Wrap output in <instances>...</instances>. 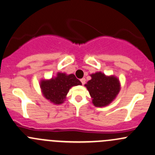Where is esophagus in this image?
Listing matches in <instances>:
<instances>
[{"instance_id":"obj_1","label":"esophagus","mask_w":155,"mask_h":155,"mask_svg":"<svg viewBox=\"0 0 155 155\" xmlns=\"http://www.w3.org/2000/svg\"><path fill=\"white\" fill-rule=\"evenodd\" d=\"M80 81H81V82H82V84H84V83H85L86 79H84V78H82V79H80Z\"/></svg>"}]
</instances>
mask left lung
Returning a JSON list of instances; mask_svg holds the SVG:
<instances>
[{
    "instance_id": "left-lung-1",
    "label": "left lung",
    "mask_w": 155,
    "mask_h": 155,
    "mask_svg": "<svg viewBox=\"0 0 155 155\" xmlns=\"http://www.w3.org/2000/svg\"><path fill=\"white\" fill-rule=\"evenodd\" d=\"M91 79L84 84L88 91L92 103L96 107H105L110 105L120 93V80L114 75L106 76L102 72L92 73Z\"/></svg>"
}]
</instances>
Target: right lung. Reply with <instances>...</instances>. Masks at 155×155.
<instances>
[{
  "instance_id": "1",
  "label": "right lung",
  "mask_w": 155,
  "mask_h": 155,
  "mask_svg": "<svg viewBox=\"0 0 155 155\" xmlns=\"http://www.w3.org/2000/svg\"><path fill=\"white\" fill-rule=\"evenodd\" d=\"M81 84L82 82L76 79L74 74L58 72L51 79H41L39 85L45 99L55 105H60L64 102L71 87Z\"/></svg>"
}]
</instances>
